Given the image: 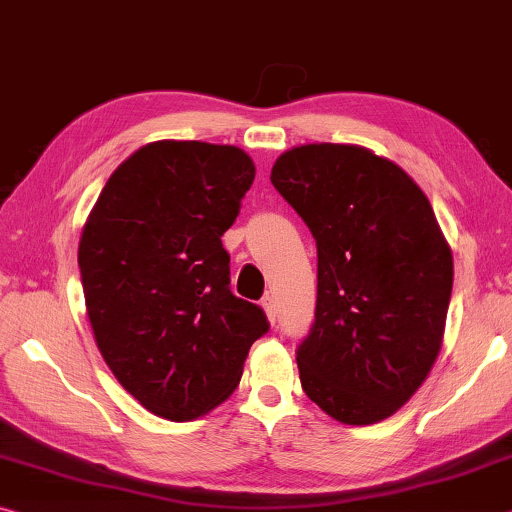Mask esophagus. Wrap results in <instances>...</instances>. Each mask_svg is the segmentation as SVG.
<instances>
[{"label": "esophagus", "instance_id": "34e87169", "mask_svg": "<svg viewBox=\"0 0 512 512\" xmlns=\"http://www.w3.org/2000/svg\"><path fill=\"white\" fill-rule=\"evenodd\" d=\"M262 307L266 312V319H269L271 323H275V316H278V307H275V298L273 296H264L262 298Z\"/></svg>", "mask_w": 512, "mask_h": 512}]
</instances>
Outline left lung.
<instances>
[{
  "instance_id": "8db88e82",
  "label": "left lung",
  "mask_w": 512,
  "mask_h": 512,
  "mask_svg": "<svg viewBox=\"0 0 512 512\" xmlns=\"http://www.w3.org/2000/svg\"><path fill=\"white\" fill-rule=\"evenodd\" d=\"M271 182L319 255L300 385L332 419L378 424L410 401L442 348L453 257L431 202L362 145H298L280 154Z\"/></svg>"
}]
</instances>
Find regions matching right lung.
<instances>
[{
  "label": "right lung",
  "instance_id": "1",
  "mask_svg": "<svg viewBox=\"0 0 512 512\" xmlns=\"http://www.w3.org/2000/svg\"><path fill=\"white\" fill-rule=\"evenodd\" d=\"M253 180L237 145L154 141L113 170L81 230L97 348L161 419L191 421L221 405L269 330L262 307L230 291L221 241Z\"/></svg>",
  "mask_w": 512,
  "mask_h": 512
}]
</instances>
